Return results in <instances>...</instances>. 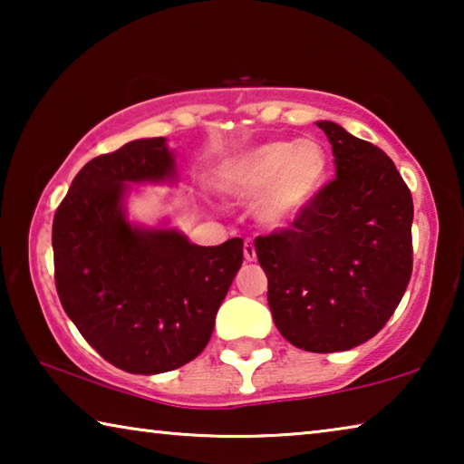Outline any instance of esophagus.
Here are the masks:
<instances>
[{
  "instance_id": "esophagus-1",
  "label": "esophagus",
  "mask_w": 464,
  "mask_h": 464,
  "mask_svg": "<svg viewBox=\"0 0 464 464\" xmlns=\"http://www.w3.org/2000/svg\"><path fill=\"white\" fill-rule=\"evenodd\" d=\"M243 257H246V262H256V247H254V241H246L243 243Z\"/></svg>"
}]
</instances>
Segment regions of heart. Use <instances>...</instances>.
<instances>
[{
	"label": "heart",
	"instance_id": "1",
	"mask_svg": "<svg viewBox=\"0 0 464 464\" xmlns=\"http://www.w3.org/2000/svg\"><path fill=\"white\" fill-rule=\"evenodd\" d=\"M327 182V153L315 139L266 140L227 160L217 188L235 200H254L264 225L282 227L301 217Z\"/></svg>",
	"mask_w": 464,
	"mask_h": 464
}]
</instances>
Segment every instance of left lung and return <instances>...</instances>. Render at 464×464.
Masks as SVG:
<instances>
[{
    "instance_id": "obj_1",
    "label": "left lung",
    "mask_w": 464,
    "mask_h": 464,
    "mask_svg": "<svg viewBox=\"0 0 464 464\" xmlns=\"http://www.w3.org/2000/svg\"><path fill=\"white\" fill-rule=\"evenodd\" d=\"M335 179L288 229L256 239L278 332L329 354L364 343L395 313L411 278L413 200L391 157L319 121Z\"/></svg>"
}]
</instances>
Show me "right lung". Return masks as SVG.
Listing matches in <instances>:
<instances>
[{
    "label": "right lung",
    "instance_id": "add662e5",
    "mask_svg": "<svg viewBox=\"0 0 464 464\" xmlns=\"http://www.w3.org/2000/svg\"><path fill=\"white\" fill-rule=\"evenodd\" d=\"M174 178L166 139L130 140L85 163L53 221L63 309L102 358L130 374L198 356L243 262L239 237L202 247L178 229L129 221V184Z\"/></svg>",
    "mask_w": 464,
    "mask_h": 464
}]
</instances>
